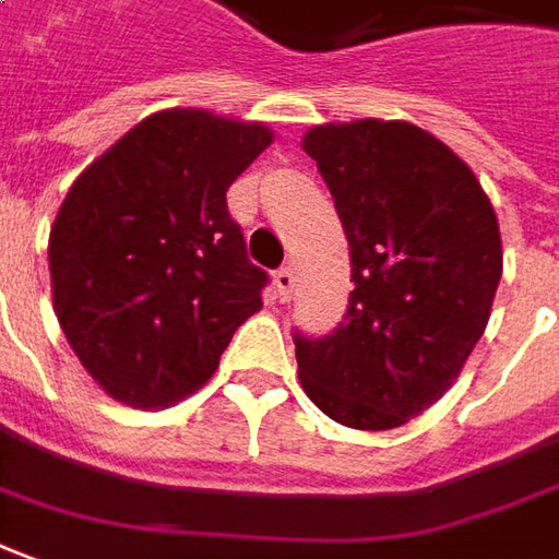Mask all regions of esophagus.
<instances>
[{
    "mask_svg": "<svg viewBox=\"0 0 559 559\" xmlns=\"http://www.w3.org/2000/svg\"><path fill=\"white\" fill-rule=\"evenodd\" d=\"M273 288H276L280 301H288L292 292H295V271L292 267H280V271L273 273Z\"/></svg>",
    "mask_w": 559,
    "mask_h": 559,
    "instance_id": "esophagus-1",
    "label": "esophagus"
}]
</instances>
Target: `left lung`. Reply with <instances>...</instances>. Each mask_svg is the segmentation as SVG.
<instances>
[{
	"label": "left lung",
	"mask_w": 559,
	"mask_h": 559,
	"mask_svg": "<svg viewBox=\"0 0 559 559\" xmlns=\"http://www.w3.org/2000/svg\"><path fill=\"white\" fill-rule=\"evenodd\" d=\"M329 185L353 283L344 322L295 334L304 392L349 429H395L432 407L490 319L502 237L463 157L407 121L307 130Z\"/></svg>",
	"instance_id": "1"
}]
</instances>
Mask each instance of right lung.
Wrapping results in <instances>:
<instances>
[{
    "mask_svg": "<svg viewBox=\"0 0 559 559\" xmlns=\"http://www.w3.org/2000/svg\"><path fill=\"white\" fill-rule=\"evenodd\" d=\"M271 142L264 124L167 109L72 182L48 242L53 313L111 399L179 402L261 310L267 273L225 194Z\"/></svg>",
    "mask_w": 559,
    "mask_h": 559,
    "instance_id": "right-lung-1",
    "label": "right lung"
}]
</instances>
